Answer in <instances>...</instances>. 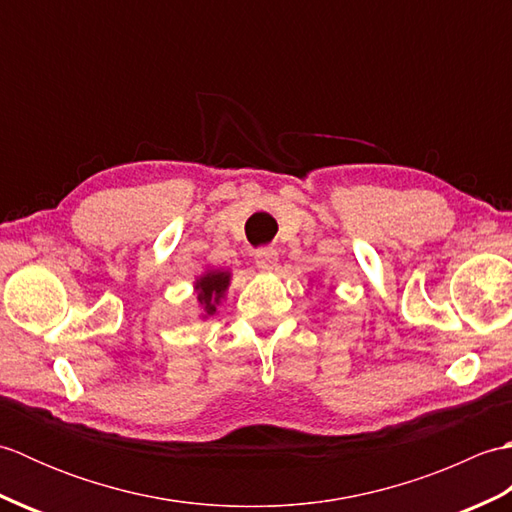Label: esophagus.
<instances>
[{"label": "esophagus", "mask_w": 512, "mask_h": 512, "mask_svg": "<svg viewBox=\"0 0 512 512\" xmlns=\"http://www.w3.org/2000/svg\"><path fill=\"white\" fill-rule=\"evenodd\" d=\"M255 262H257V268H262V270L275 268V264H277V250L273 246L257 248L255 250Z\"/></svg>", "instance_id": "esophagus-1"}]
</instances>
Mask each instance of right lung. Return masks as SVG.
I'll list each match as a JSON object with an SVG mask.
<instances>
[{
  "mask_svg": "<svg viewBox=\"0 0 512 512\" xmlns=\"http://www.w3.org/2000/svg\"><path fill=\"white\" fill-rule=\"evenodd\" d=\"M228 279H231V275L228 273L211 270V273L202 275L198 279V284H195V288H198V301H200V306H202L206 317L215 314V306L220 303V299L224 297V292L228 288Z\"/></svg>",
  "mask_w": 512,
  "mask_h": 512,
  "instance_id": "1",
  "label": "right lung"
}]
</instances>
